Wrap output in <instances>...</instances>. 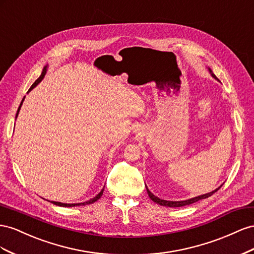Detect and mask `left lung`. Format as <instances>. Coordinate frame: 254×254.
Here are the masks:
<instances>
[{"label":"left lung","instance_id":"8db88e82","mask_svg":"<svg viewBox=\"0 0 254 254\" xmlns=\"http://www.w3.org/2000/svg\"><path fill=\"white\" fill-rule=\"evenodd\" d=\"M208 70H209V73H211V75H212L214 78L218 79V78L216 77V75L213 73V71H212L211 69L208 68ZM221 186H222V185H221ZM221 186H219L218 188H216L215 190H213V191H211V192L205 193V194H201V195H198V197H194V198L188 199V200H184V201H167V200H162V199L157 198L156 195H154L153 193H152V192L148 190L147 186H146V188H147V191H148V194H149L150 199H151L152 201H154L155 203H157V204H159V205H163V206L180 207V206H185V205H188V204H192V203H194V202H197V201H199V200H201V199H205V198L211 197V195H212L213 193H215L217 190H218Z\"/></svg>","mask_w":254,"mask_h":254}]
</instances>
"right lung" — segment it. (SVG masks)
<instances>
[{
    "mask_svg": "<svg viewBox=\"0 0 254 254\" xmlns=\"http://www.w3.org/2000/svg\"><path fill=\"white\" fill-rule=\"evenodd\" d=\"M47 67L48 66H46L45 68H43V70H42V73H41V75L37 78V79H36V81H35V83L31 86V88L30 89H28V91L27 92H30L33 88H34V87H36V86H37L41 81H42V78L43 77H45V75H46V73H47ZM23 101H24V98H23V100H22V102H21V104H20V106H19V108H18V112H17V115H16V118L18 117V114H19V111H20V108H21V105H22V103H23ZM103 190H104V188H103V190H101L97 195H96V197L95 198H92V199H90V200H88V201H86V202H83V203H71V204H68V203H62V202H55V201H51V202H52V203L53 204H55V205H59V206H64V207H66V206H68V207H71V206H79V205H86V204H91V203H93V202H96L97 200H99L100 198H101V195H102L103 194Z\"/></svg>",
    "mask_w": 254,
    "mask_h": 254,
    "instance_id": "right-lung-1",
    "label": "right lung"
}]
</instances>
